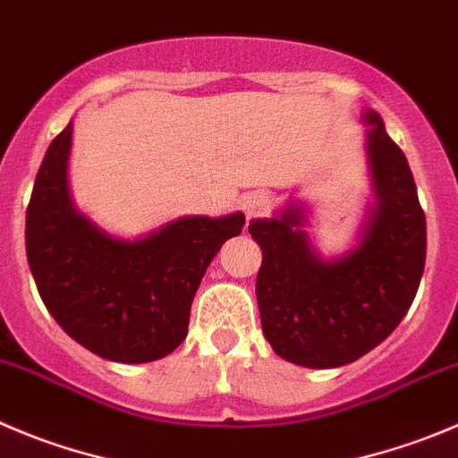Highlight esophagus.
Here are the masks:
<instances>
[{"instance_id": "obj_1", "label": "esophagus", "mask_w": 458, "mask_h": 458, "mask_svg": "<svg viewBox=\"0 0 458 458\" xmlns=\"http://www.w3.org/2000/svg\"><path fill=\"white\" fill-rule=\"evenodd\" d=\"M267 208H269V198L267 193H263V191H254V193H247L245 198H242V211H245L247 220H251V217L256 216H263Z\"/></svg>"}]
</instances>
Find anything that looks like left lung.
<instances>
[{"mask_svg":"<svg viewBox=\"0 0 458 458\" xmlns=\"http://www.w3.org/2000/svg\"><path fill=\"white\" fill-rule=\"evenodd\" d=\"M362 121L373 204L351 251L324 259L312 247L303 202L250 222L263 250L256 276L263 335L299 367H344L385 342L407 315L425 269L428 226L407 157L377 112L364 110Z\"/></svg>","mask_w":458,"mask_h":458,"instance_id":"1","label":"left lung"}]
</instances>
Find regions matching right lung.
Segmentation results:
<instances>
[{
	"label": "right lung",
	"instance_id": "1",
	"mask_svg": "<svg viewBox=\"0 0 458 458\" xmlns=\"http://www.w3.org/2000/svg\"><path fill=\"white\" fill-rule=\"evenodd\" d=\"M73 123L51 141L26 208V259L60 328L103 360L143 364L189 333L204 272L245 225L241 211L184 216L134 241L81 213L69 193Z\"/></svg>",
	"mask_w": 458,
	"mask_h": 458
}]
</instances>
